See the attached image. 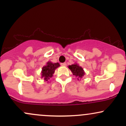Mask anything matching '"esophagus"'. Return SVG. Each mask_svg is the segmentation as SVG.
Returning a JSON list of instances; mask_svg holds the SVG:
<instances>
[{"label": "esophagus", "mask_w": 126, "mask_h": 126, "mask_svg": "<svg viewBox=\"0 0 126 126\" xmlns=\"http://www.w3.org/2000/svg\"><path fill=\"white\" fill-rule=\"evenodd\" d=\"M61 65H62V66H66V63H61Z\"/></svg>", "instance_id": "34e87169"}]
</instances>
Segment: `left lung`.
I'll return each mask as SVG.
<instances>
[{"mask_svg": "<svg viewBox=\"0 0 126 126\" xmlns=\"http://www.w3.org/2000/svg\"><path fill=\"white\" fill-rule=\"evenodd\" d=\"M68 68L71 70L72 73L74 75L76 78H77L78 80H80V79L84 76L85 71L83 70V69L81 66H79L78 63H75V64L69 65L68 66Z\"/></svg>", "mask_w": 126, "mask_h": 126, "instance_id": "obj_1", "label": "left lung"}]
</instances>
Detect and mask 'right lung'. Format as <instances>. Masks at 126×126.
I'll return each mask as SVG.
<instances>
[{"label": "right lung", "mask_w": 126, "mask_h": 126, "mask_svg": "<svg viewBox=\"0 0 126 126\" xmlns=\"http://www.w3.org/2000/svg\"><path fill=\"white\" fill-rule=\"evenodd\" d=\"M60 66V65L59 63H53L51 62H48L42 68L41 73V78H43L44 81H48L53 76L55 70Z\"/></svg>", "instance_id": "add662e5"}]
</instances>
